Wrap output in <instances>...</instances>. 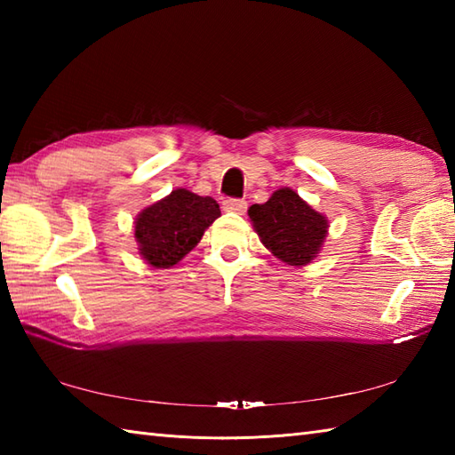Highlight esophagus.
<instances>
[{
	"label": "esophagus",
	"instance_id": "34e87169",
	"mask_svg": "<svg viewBox=\"0 0 455 455\" xmlns=\"http://www.w3.org/2000/svg\"><path fill=\"white\" fill-rule=\"evenodd\" d=\"M222 209L233 211V212H244L246 211V201L236 199V197H228V199L222 201Z\"/></svg>",
	"mask_w": 455,
	"mask_h": 455
}]
</instances>
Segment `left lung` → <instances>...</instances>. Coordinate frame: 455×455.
Masks as SVG:
<instances>
[{"label": "left lung", "instance_id": "obj_1", "mask_svg": "<svg viewBox=\"0 0 455 455\" xmlns=\"http://www.w3.org/2000/svg\"><path fill=\"white\" fill-rule=\"evenodd\" d=\"M264 246L289 266H305L321 250L328 222L293 189H277L264 205L248 209Z\"/></svg>", "mask_w": 455, "mask_h": 455}]
</instances>
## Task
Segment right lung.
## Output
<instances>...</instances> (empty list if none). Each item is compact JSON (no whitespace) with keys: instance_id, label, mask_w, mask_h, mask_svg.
<instances>
[{"instance_id":"obj_1","label":"right lung","mask_w":455,"mask_h":455,"mask_svg":"<svg viewBox=\"0 0 455 455\" xmlns=\"http://www.w3.org/2000/svg\"><path fill=\"white\" fill-rule=\"evenodd\" d=\"M219 215V203L212 197L173 189L166 199L140 212L134 222V238L150 266L172 267L197 246L205 228Z\"/></svg>"}]
</instances>
